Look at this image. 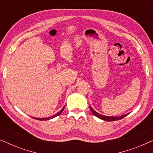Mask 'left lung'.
Instances as JSON below:
<instances>
[{
    "label": "left lung",
    "instance_id": "8db88e82",
    "mask_svg": "<svg viewBox=\"0 0 153 153\" xmlns=\"http://www.w3.org/2000/svg\"><path fill=\"white\" fill-rule=\"evenodd\" d=\"M90 108H91V111L93 114V115H95L96 117H97V118L101 119V120H106V121H115V120H120V119L125 118V116H127V115L129 114H127L123 115V116H104V115L100 114L99 113L96 112L95 110L93 109V108H92L91 106H90Z\"/></svg>",
    "mask_w": 153,
    "mask_h": 153
}]
</instances>
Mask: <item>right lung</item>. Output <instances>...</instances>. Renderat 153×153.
Masks as SVG:
<instances>
[{
  "mask_svg": "<svg viewBox=\"0 0 153 153\" xmlns=\"http://www.w3.org/2000/svg\"><path fill=\"white\" fill-rule=\"evenodd\" d=\"M64 108H65V106H63V108H62L61 110L58 113H57V114H55V115H53V116H51V117H47V118H33L34 119H37V120H50V119H52V118H55V117H56V116H59V115L61 114V113L63 111V110H64Z\"/></svg>",
  "mask_w": 153,
  "mask_h": 153,
  "instance_id": "obj_1",
  "label": "right lung"
}]
</instances>
